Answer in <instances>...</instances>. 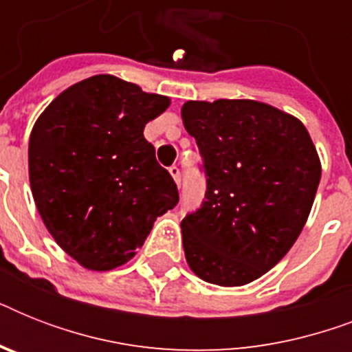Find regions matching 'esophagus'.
Masks as SVG:
<instances>
[{
  "label": "esophagus",
  "mask_w": 352,
  "mask_h": 352,
  "mask_svg": "<svg viewBox=\"0 0 352 352\" xmlns=\"http://www.w3.org/2000/svg\"><path fill=\"white\" fill-rule=\"evenodd\" d=\"M170 173L171 177H173V181L177 182V186H179V184H181V170H179V166H171Z\"/></svg>",
  "instance_id": "1"
}]
</instances>
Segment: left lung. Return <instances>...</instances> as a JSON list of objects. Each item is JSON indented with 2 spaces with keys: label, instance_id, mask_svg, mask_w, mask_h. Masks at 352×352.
I'll return each instance as SVG.
<instances>
[{
  "label": "left lung",
  "instance_id": "left-lung-1",
  "mask_svg": "<svg viewBox=\"0 0 352 352\" xmlns=\"http://www.w3.org/2000/svg\"><path fill=\"white\" fill-rule=\"evenodd\" d=\"M206 177L204 201L182 219L199 278L239 287L278 265L311 214L322 166L298 118L254 100L186 102Z\"/></svg>",
  "mask_w": 352,
  "mask_h": 352
}]
</instances>
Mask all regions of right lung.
<instances>
[{"label":"right lung","instance_id":"right-lung-1","mask_svg":"<svg viewBox=\"0 0 352 352\" xmlns=\"http://www.w3.org/2000/svg\"><path fill=\"white\" fill-rule=\"evenodd\" d=\"M166 96L109 74L82 80L49 104L29 140V179L47 230L91 270L135 256L153 221L179 203L144 126Z\"/></svg>","mask_w":352,"mask_h":352}]
</instances>
